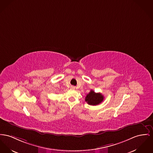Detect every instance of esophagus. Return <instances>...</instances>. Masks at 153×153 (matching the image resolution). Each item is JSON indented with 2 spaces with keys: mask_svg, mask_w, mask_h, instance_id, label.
Segmentation results:
<instances>
[{
  "mask_svg": "<svg viewBox=\"0 0 153 153\" xmlns=\"http://www.w3.org/2000/svg\"><path fill=\"white\" fill-rule=\"evenodd\" d=\"M75 88V86H72L71 89H74Z\"/></svg>",
  "mask_w": 153,
  "mask_h": 153,
  "instance_id": "1",
  "label": "esophagus"
}]
</instances>
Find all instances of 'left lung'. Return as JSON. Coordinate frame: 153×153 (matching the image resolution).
<instances>
[{
	"label": "left lung",
	"instance_id": "1",
	"mask_svg": "<svg viewBox=\"0 0 153 153\" xmlns=\"http://www.w3.org/2000/svg\"><path fill=\"white\" fill-rule=\"evenodd\" d=\"M104 100V96L100 93H95L91 90L85 97V102L91 105H96L101 103Z\"/></svg>",
	"mask_w": 153,
	"mask_h": 153
}]
</instances>
